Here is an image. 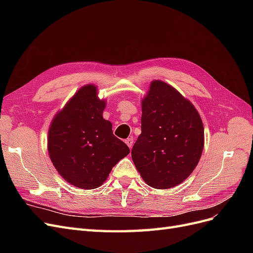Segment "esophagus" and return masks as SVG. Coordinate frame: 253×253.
Here are the masks:
<instances>
[{"label": "esophagus", "instance_id": "esophagus-1", "mask_svg": "<svg viewBox=\"0 0 253 253\" xmlns=\"http://www.w3.org/2000/svg\"><path fill=\"white\" fill-rule=\"evenodd\" d=\"M133 138H132V137H129V138H127V139H126V143L127 144V147L129 148V149H131L132 147H133Z\"/></svg>", "mask_w": 253, "mask_h": 253}]
</instances>
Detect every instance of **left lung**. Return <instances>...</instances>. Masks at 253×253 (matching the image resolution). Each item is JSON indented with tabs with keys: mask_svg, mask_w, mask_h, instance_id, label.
<instances>
[{
	"mask_svg": "<svg viewBox=\"0 0 253 253\" xmlns=\"http://www.w3.org/2000/svg\"><path fill=\"white\" fill-rule=\"evenodd\" d=\"M141 110V134L132 149L134 165L150 187L173 188L200 162L205 142L202 118L179 91L160 80L151 82Z\"/></svg>",
	"mask_w": 253,
	"mask_h": 253,
	"instance_id": "obj_1",
	"label": "left lung"
}]
</instances>
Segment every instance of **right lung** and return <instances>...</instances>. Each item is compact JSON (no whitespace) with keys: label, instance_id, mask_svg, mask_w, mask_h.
Here are the masks:
<instances>
[{"label":"right lung","instance_id":"right-lung-1","mask_svg":"<svg viewBox=\"0 0 253 253\" xmlns=\"http://www.w3.org/2000/svg\"><path fill=\"white\" fill-rule=\"evenodd\" d=\"M105 100L93 84L82 86L56 114L48 131L47 149L52 165L71 185L90 190L100 187L113 167L129 149L113 134L102 117Z\"/></svg>","mask_w":253,"mask_h":253}]
</instances>
